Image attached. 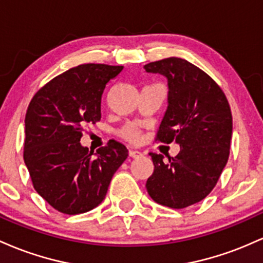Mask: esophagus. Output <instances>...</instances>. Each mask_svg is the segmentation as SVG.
<instances>
[{
    "mask_svg": "<svg viewBox=\"0 0 263 263\" xmlns=\"http://www.w3.org/2000/svg\"><path fill=\"white\" fill-rule=\"evenodd\" d=\"M140 155H141V153L139 152V150H133V149L129 150V156H132V158H139Z\"/></svg>",
    "mask_w": 263,
    "mask_h": 263,
    "instance_id": "esophagus-1",
    "label": "esophagus"
}]
</instances>
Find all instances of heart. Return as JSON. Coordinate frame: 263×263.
<instances>
[{
	"label": "heart",
	"instance_id": "b5f03b06",
	"mask_svg": "<svg viewBox=\"0 0 263 263\" xmlns=\"http://www.w3.org/2000/svg\"><path fill=\"white\" fill-rule=\"evenodd\" d=\"M123 135L125 139H128L130 141H137V140H139V138H140V133H139V130H138L137 126H134V125L126 126V128L124 129Z\"/></svg>",
	"mask_w": 263,
	"mask_h": 263
}]
</instances>
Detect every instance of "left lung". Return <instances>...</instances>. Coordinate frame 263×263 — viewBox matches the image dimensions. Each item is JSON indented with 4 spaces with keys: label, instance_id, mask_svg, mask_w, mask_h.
<instances>
[{
    "label": "left lung",
    "instance_id": "8db88e82",
    "mask_svg": "<svg viewBox=\"0 0 263 263\" xmlns=\"http://www.w3.org/2000/svg\"><path fill=\"white\" fill-rule=\"evenodd\" d=\"M146 73L167 81V109L158 139L175 141V158L150 153L154 173L146 190L155 202L171 209H184L201 201L216 185L230 154L232 116L221 88L203 70L181 58L144 66Z\"/></svg>",
    "mask_w": 263,
    "mask_h": 263
}]
</instances>
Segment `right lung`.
Listing matches in <instances>:
<instances>
[{
  "label": "right lung",
  "instance_id": "right-lung-1",
  "mask_svg": "<svg viewBox=\"0 0 263 263\" xmlns=\"http://www.w3.org/2000/svg\"><path fill=\"white\" fill-rule=\"evenodd\" d=\"M123 69L94 63L73 67L44 85L29 103L25 164L37 193L63 214L97 208L128 158V149L117 140H109L97 154L81 144L85 124L100 120L105 87Z\"/></svg>",
  "mask_w": 263,
  "mask_h": 263
}]
</instances>
